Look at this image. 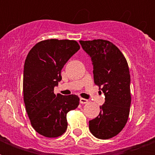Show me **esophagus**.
Here are the masks:
<instances>
[{
    "label": "esophagus",
    "instance_id": "34e87169",
    "mask_svg": "<svg viewBox=\"0 0 155 155\" xmlns=\"http://www.w3.org/2000/svg\"><path fill=\"white\" fill-rule=\"evenodd\" d=\"M80 102L81 104H87L88 102V101L87 99H84V98H80Z\"/></svg>",
    "mask_w": 155,
    "mask_h": 155
}]
</instances>
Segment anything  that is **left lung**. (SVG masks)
I'll use <instances>...</instances> for the list:
<instances>
[{"label": "left lung", "mask_w": 155, "mask_h": 155, "mask_svg": "<svg viewBox=\"0 0 155 155\" xmlns=\"http://www.w3.org/2000/svg\"><path fill=\"white\" fill-rule=\"evenodd\" d=\"M93 65L94 83L105 97L101 113L89 120V130L100 139L117 135L125 127L130 114V75L125 56L107 40L80 41Z\"/></svg>", "instance_id": "obj_1"}]
</instances>
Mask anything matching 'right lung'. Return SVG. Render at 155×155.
Here are the masks:
<instances>
[{
  "label": "right lung",
  "mask_w": 155,
  "mask_h": 155,
  "mask_svg": "<svg viewBox=\"0 0 155 155\" xmlns=\"http://www.w3.org/2000/svg\"><path fill=\"white\" fill-rule=\"evenodd\" d=\"M74 40L47 39L38 42L28 53L23 73V96L33 128L47 137H57L68 128L67 113L80 104L76 95H55L61 71L80 50Z\"/></svg>",
  "instance_id": "add662e5"
}]
</instances>
